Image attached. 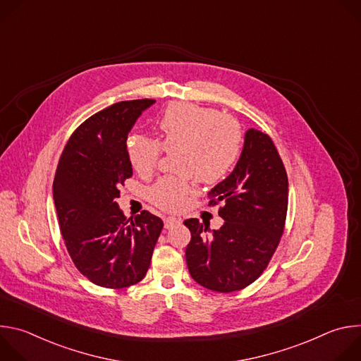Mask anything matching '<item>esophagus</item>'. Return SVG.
<instances>
[{
  "label": "esophagus",
  "instance_id": "obj_1",
  "mask_svg": "<svg viewBox=\"0 0 361 361\" xmlns=\"http://www.w3.org/2000/svg\"><path fill=\"white\" fill-rule=\"evenodd\" d=\"M180 223H181V219H177V217H166L164 219L166 228H173L176 224H180Z\"/></svg>",
  "mask_w": 361,
  "mask_h": 361
}]
</instances>
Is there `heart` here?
I'll use <instances>...</instances> for the list:
<instances>
[{"label":"heart","instance_id":"heart-1","mask_svg":"<svg viewBox=\"0 0 361 361\" xmlns=\"http://www.w3.org/2000/svg\"><path fill=\"white\" fill-rule=\"evenodd\" d=\"M160 141L133 134L127 140V156L133 169L149 174L163 154L174 152L178 176H166L154 183L147 195L157 207L178 212L185 207L191 192V178L200 183H216L235 166L241 147L240 124L214 109L190 102H173L159 118Z\"/></svg>","mask_w":361,"mask_h":361}]
</instances>
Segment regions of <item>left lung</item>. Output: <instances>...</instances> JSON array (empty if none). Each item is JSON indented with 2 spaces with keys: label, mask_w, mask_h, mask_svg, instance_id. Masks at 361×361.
I'll return each mask as SVG.
<instances>
[{
  "label": "left lung",
  "mask_w": 361,
  "mask_h": 361,
  "mask_svg": "<svg viewBox=\"0 0 361 361\" xmlns=\"http://www.w3.org/2000/svg\"><path fill=\"white\" fill-rule=\"evenodd\" d=\"M210 205L223 202L219 216L224 224L188 219L191 233L185 262L191 277L202 287L231 293L262 276L284 231L288 180L273 140L250 128L233 173L212 191Z\"/></svg>",
  "instance_id": "obj_1"
}]
</instances>
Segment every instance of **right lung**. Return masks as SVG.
Here are the masks:
<instances>
[{"label":"right lung","instance_id":"right-lung-1","mask_svg":"<svg viewBox=\"0 0 361 361\" xmlns=\"http://www.w3.org/2000/svg\"><path fill=\"white\" fill-rule=\"evenodd\" d=\"M154 102L121 101L91 116L73 133L57 166L53 197L66 247L78 271L106 288L144 279L164 226L145 210L126 220L116 201L133 176L128 133Z\"/></svg>","mask_w":361,"mask_h":361}]
</instances>
